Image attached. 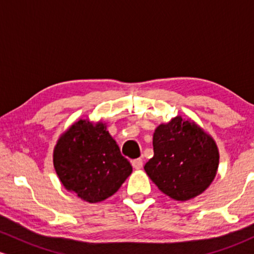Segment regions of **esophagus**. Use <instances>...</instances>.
<instances>
[{
    "instance_id": "34e87169",
    "label": "esophagus",
    "mask_w": 254,
    "mask_h": 254,
    "mask_svg": "<svg viewBox=\"0 0 254 254\" xmlns=\"http://www.w3.org/2000/svg\"><path fill=\"white\" fill-rule=\"evenodd\" d=\"M132 165L134 169H141L142 168V159L141 158H136L132 161Z\"/></svg>"
}]
</instances>
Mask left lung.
I'll list each match as a JSON object with an SVG mask.
<instances>
[{
    "instance_id": "1",
    "label": "left lung",
    "mask_w": 254,
    "mask_h": 254,
    "mask_svg": "<svg viewBox=\"0 0 254 254\" xmlns=\"http://www.w3.org/2000/svg\"><path fill=\"white\" fill-rule=\"evenodd\" d=\"M153 155L144 169L161 192L186 201L209 189L219 164L213 138L193 120L175 116L153 134Z\"/></svg>"
}]
</instances>
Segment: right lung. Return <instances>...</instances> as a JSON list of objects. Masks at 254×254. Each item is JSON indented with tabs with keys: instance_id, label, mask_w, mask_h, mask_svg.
Masks as SVG:
<instances>
[{
	"instance_id": "right-lung-1",
	"label": "right lung",
	"mask_w": 254,
	"mask_h": 254,
	"mask_svg": "<svg viewBox=\"0 0 254 254\" xmlns=\"http://www.w3.org/2000/svg\"><path fill=\"white\" fill-rule=\"evenodd\" d=\"M53 162L64 189L92 204L115 194L132 174L102 120L80 119L68 127L56 141Z\"/></svg>"
}]
</instances>
